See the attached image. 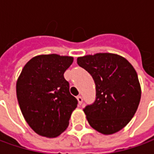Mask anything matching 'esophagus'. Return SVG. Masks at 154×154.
I'll use <instances>...</instances> for the list:
<instances>
[{
    "instance_id": "esophagus-1",
    "label": "esophagus",
    "mask_w": 154,
    "mask_h": 154,
    "mask_svg": "<svg viewBox=\"0 0 154 154\" xmlns=\"http://www.w3.org/2000/svg\"><path fill=\"white\" fill-rule=\"evenodd\" d=\"M77 100H78V104L79 105H82V97H81V96H78V97H77Z\"/></svg>"
}]
</instances>
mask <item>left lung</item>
Masks as SVG:
<instances>
[{"mask_svg":"<svg viewBox=\"0 0 154 154\" xmlns=\"http://www.w3.org/2000/svg\"><path fill=\"white\" fill-rule=\"evenodd\" d=\"M77 61L96 84V100L83 109L89 125L106 135L118 132L131 120L140 101L135 69L125 57L109 53L86 55Z\"/></svg>","mask_w":154,"mask_h":154,"instance_id":"obj_1","label":"left lung"}]
</instances>
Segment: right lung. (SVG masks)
<instances>
[{"label": "right lung", "instance_id": "1", "mask_svg": "<svg viewBox=\"0 0 154 154\" xmlns=\"http://www.w3.org/2000/svg\"><path fill=\"white\" fill-rule=\"evenodd\" d=\"M73 57L57 54L35 56L23 67L16 82L22 115L39 135L54 138L67 129L77 100L63 74Z\"/></svg>", "mask_w": 154, "mask_h": 154}]
</instances>
